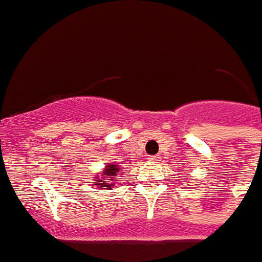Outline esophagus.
Returning <instances> with one entry per match:
<instances>
[{
	"instance_id": "obj_1",
	"label": "esophagus",
	"mask_w": 262,
	"mask_h": 262,
	"mask_svg": "<svg viewBox=\"0 0 262 262\" xmlns=\"http://www.w3.org/2000/svg\"><path fill=\"white\" fill-rule=\"evenodd\" d=\"M160 158H161V156H152L150 160L154 161V162H157V161H160Z\"/></svg>"
}]
</instances>
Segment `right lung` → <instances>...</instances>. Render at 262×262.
Returning <instances> with one entry per match:
<instances>
[{
    "label": "right lung",
    "mask_w": 262,
    "mask_h": 262,
    "mask_svg": "<svg viewBox=\"0 0 262 262\" xmlns=\"http://www.w3.org/2000/svg\"><path fill=\"white\" fill-rule=\"evenodd\" d=\"M119 171V167L118 165H108L105 169V171H104V174L101 176V177H98L97 180H96V183L95 185H106V187H111V185H114V184H110V183H106V181H104L102 179H105V180H110V181H115V176H116V173Z\"/></svg>",
    "instance_id": "obj_1"
}]
</instances>
